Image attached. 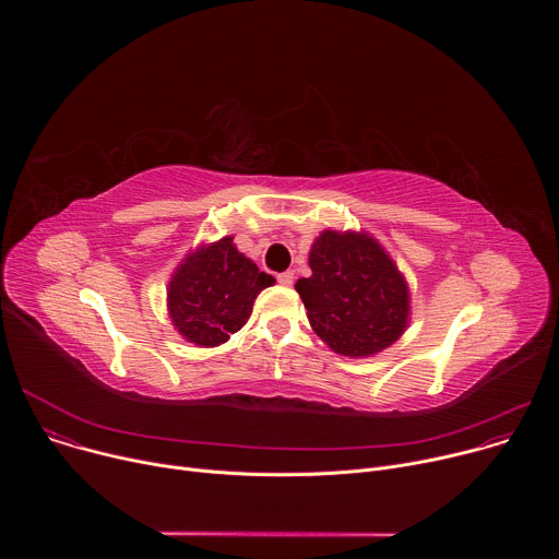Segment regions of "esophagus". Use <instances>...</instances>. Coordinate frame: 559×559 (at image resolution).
<instances>
[{
    "label": "esophagus",
    "mask_w": 559,
    "mask_h": 559,
    "mask_svg": "<svg viewBox=\"0 0 559 559\" xmlns=\"http://www.w3.org/2000/svg\"><path fill=\"white\" fill-rule=\"evenodd\" d=\"M276 281L283 285V287H289L294 283V272H283L276 276Z\"/></svg>",
    "instance_id": "obj_1"
}]
</instances>
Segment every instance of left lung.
<instances>
[{"mask_svg": "<svg viewBox=\"0 0 559 559\" xmlns=\"http://www.w3.org/2000/svg\"><path fill=\"white\" fill-rule=\"evenodd\" d=\"M296 283L309 325L336 354L371 356L407 328L409 292L384 250L365 234L323 231Z\"/></svg>", "mask_w": 559, "mask_h": 559, "instance_id": "1", "label": "left lung"}]
</instances>
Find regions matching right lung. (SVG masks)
Masks as SVG:
<instances>
[{"mask_svg": "<svg viewBox=\"0 0 559 559\" xmlns=\"http://www.w3.org/2000/svg\"><path fill=\"white\" fill-rule=\"evenodd\" d=\"M270 285L274 276L261 272L225 236L177 270L168 292L173 323L190 343L216 347L248 323L259 292Z\"/></svg>", "mask_w": 559, "mask_h": 559, "instance_id": "obj_1", "label": "right lung"}]
</instances>
